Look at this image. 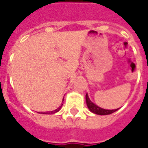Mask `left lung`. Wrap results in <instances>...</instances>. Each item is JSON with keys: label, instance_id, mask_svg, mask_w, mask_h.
<instances>
[{"label": "left lung", "instance_id": "1", "mask_svg": "<svg viewBox=\"0 0 148 148\" xmlns=\"http://www.w3.org/2000/svg\"><path fill=\"white\" fill-rule=\"evenodd\" d=\"M85 99H86V104H87V107L89 109V110H90L91 112L96 114L108 115V114H110L115 112L116 110H118V109H115V110H106V109H103V108H99L97 105H96L91 101L88 94H86V96H85Z\"/></svg>", "mask_w": 148, "mask_h": 148}]
</instances>
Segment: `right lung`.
Listing matches in <instances>:
<instances>
[{"mask_svg":"<svg viewBox=\"0 0 148 148\" xmlns=\"http://www.w3.org/2000/svg\"><path fill=\"white\" fill-rule=\"evenodd\" d=\"M62 106H63V104L61 105V106H60L59 108H57V109H56L55 110H52V111H47V112H40V114H55L56 113V112H58L59 110L61 109V108H62Z\"/></svg>","mask_w":148,"mask_h":148,"instance_id":"obj_1","label":"right lung"}]
</instances>
